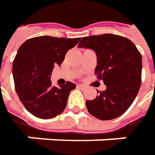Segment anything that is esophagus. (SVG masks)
Masks as SVG:
<instances>
[{"label":"esophagus","mask_w":155,"mask_h":155,"mask_svg":"<svg viewBox=\"0 0 155 155\" xmlns=\"http://www.w3.org/2000/svg\"><path fill=\"white\" fill-rule=\"evenodd\" d=\"M77 88H78V89H82V90H84L85 86H84V85H82V84H77Z\"/></svg>","instance_id":"esophagus-1"}]
</instances>
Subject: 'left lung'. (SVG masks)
Here are the masks:
<instances>
[{"instance_id": "left-lung-1", "label": "left lung", "mask_w": 155, "mask_h": 155, "mask_svg": "<svg viewBox=\"0 0 155 155\" xmlns=\"http://www.w3.org/2000/svg\"><path fill=\"white\" fill-rule=\"evenodd\" d=\"M79 47L96 51L95 73L104 81L106 90L98 91L94 100H87L89 113L102 121L122 116L133 104L141 84V54L125 37L105 33L84 37Z\"/></svg>"}]
</instances>
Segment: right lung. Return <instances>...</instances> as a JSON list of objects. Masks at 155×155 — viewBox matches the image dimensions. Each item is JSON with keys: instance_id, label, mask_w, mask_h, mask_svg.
Wrapping results in <instances>:
<instances>
[{"instance_id": "1", "label": "right lung", "mask_w": 155, "mask_h": 155, "mask_svg": "<svg viewBox=\"0 0 155 155\" xmlns=\"http://www.w3.org/2000/svg\"><path fill=\"white\" fill-rule=\"evenodd\" d=\"M80 38L66 39L39 36L25 41L13 63L15 91L24 107L34 116L50 119L64 110L73 83L67 81L60 88L52 86L51 74L60 65L66 52Z\"/></svg>"}]
</instances>
